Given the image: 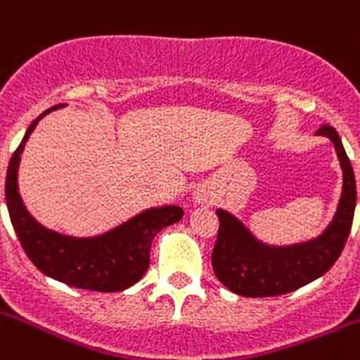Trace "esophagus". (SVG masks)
I'll return each mask as SVG.
<instances>
[{"label": "esophagus", "mask_w": 360, "mask_h": 360, "mask_svg": "<svg viewBox=\"0 0 360 360\" xmlns=\"http://www.w3.org/2000/svg\"><path fill=\"white\" fill-rule=\"evenodd\" d=\"M199 200H200V199H199Z\"/></svg>", "instance_id": "1"}]
</instances>
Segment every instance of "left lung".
<instances>
[{
  "label": "left lung",
  "instance_id": "8db88e82",
  "mask_svg": "<svg viewBox=\"0 0 360 360\" xmlns=\"http://www.w3.org/2000/svg\"><path fill=\"white\" fill-rule=\"evenodd\" d=\"M318 133L327 134L334 142L345 172L342 195L334 220L318 240L295 247L271 248L256 241L236 218L218 210L220 226L211 264L218 281L233 293L252 298L291 293L327 274L341 256L354 221L357 186L350 158L338 131L330 124H323Z\"/></svg>",
  "mask_w": 360,
  "mask_h": 360
}]
</instances>
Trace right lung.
Returning a JSON list of instances; mask_svg holds the SVG:
<instances>
[{"mask_svg":"<svg viewBox=\"0 0 360 360\" xmlns=\"http://www.w3.org/2000/svg\"><path fill=\"white\" fill-rule=\"evenodd\" d=\"M60 104L46 110L30 124L25 139L12 154L6 170L5 197L10 220L21 247L33 264L67 286L90 291H122L139 282L149 268L150 243L163 227L183 218V210L165 206L134 217L124 226L97 238L78 240L42 227L26 211L18 190V167L26 140L37 122Z\"/></svg>","mask_w":360,"mask_h":360,"instance_id":"add662e5","label":"right lung"}]
</instances>
